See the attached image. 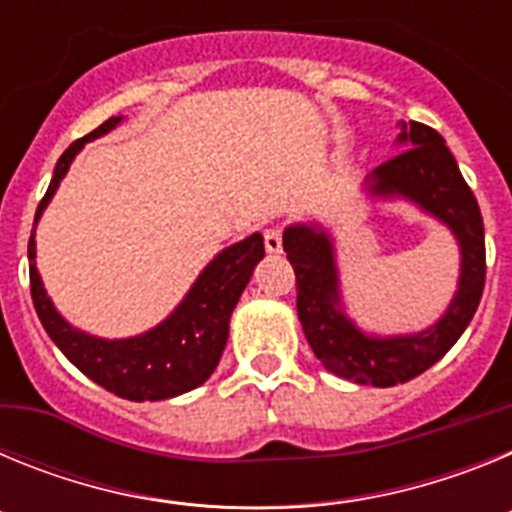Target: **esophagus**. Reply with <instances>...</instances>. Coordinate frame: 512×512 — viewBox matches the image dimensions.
I'll use <instances>...</instances> for the list:
<instances>
[{"label":"esophagus","instance_id":"obj_1","mask_svg":"<svg viewBox=\"0 0 512 512\" xmlns=\"http://www.w3.org/2000/svg\"><path fill=\"white\" fill-rule=\"evenodd\" d=\"M264 243H266V251L269 253H279L282 251V228H269L264 233Z\"/></svg>","mask_w":512,"mask_h":512}]
</instances>
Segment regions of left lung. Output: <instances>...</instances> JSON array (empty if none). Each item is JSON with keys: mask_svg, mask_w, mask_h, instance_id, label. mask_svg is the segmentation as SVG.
I'll use <instances>...</instances> for the list:
<instances>
[{"mask_svg": "<svg viewBox=\"0 0 512 512\" xmlns=\"http://www.w3.org/2000/svg\"><path fill=\"white\" fill-rule=\"evenodd\" d=\"M395 153L374 169V194H402L454 230L461 246L459 292L441 320L418 336L369 338L338 310L333 246L318 228L284 230V251L297 277V315L315 356L333 374L359 384L395 387L436 364L464 333L485 292V223L441 133L423 122L402 125Z\"/></svg>", "mask_w": 512, "mask_h": 512, "instance_id": "left-lung-1", "label": "left lung"}]
</instances>
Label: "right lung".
<instances>
[{
	"instance_id": "add662e5",
	"label": "right lung",
	"mask_w": 512,
	"mask_h": 512,
	"mask_svg": "<svg viewBox=\"0 0 512 512\" xmlns=\"http://www.w3.org/2000/svg\"><path fill=\"white\" fill-rule=\"evenodd\" d=\"M120 120L122 117L104 120L97 130L74 140L63 151L51 184H48V192L35 212V223L45 205L51 202L58 182L66 176L81 146L112 130ZM27 259H30V295H33L40 323L51 341L61 348L63 356L81 374H87L99 387L117 397H125V400H169V397L184 395V392L200 387L215 372L225 343H228L230 312H233L235 302L241 300L243 289L253 274V266L264 259V238L261 233H253L246 241L217 253L171 318H166L158 328L148 330L138 338H128V341H102V338L84 336L71 328L58 315L40 284L38 269H35L33 235L27 243Z\"/></svg>"
}]
</instances>
